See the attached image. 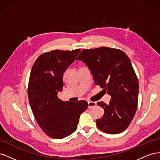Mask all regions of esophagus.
<instances>
[{
	"instance_id": "obj_1",
	"label": "esophagus",
	"mask_w": 160,
	"mask_h": 160,
	"mask_svg": "<svg viewBox=\"0 0 160 160\" xmlns=\"http://www.w3.org/2000/svg\"><path fill=\"white\" fill-rule=\"evenodd\" d=\"M97 105V103L95 102V101H88V108H92L95 107V105Z\"/></svg>"
}]
</instances>
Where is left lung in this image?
<instances>
[{"label": "left lung", "mask_w": 160, "mask_h": 160, "mask_svg": "<svg viewBox=\"0 0 160 160\" xmlns=\"http://www.w3.org/2000/svg\"><path fill=\"white\" fill-rule=\"evenodd\" d=\"M77 59L86 64L95 84L111 97L109 104L98 103L104 114L96 120L97 126L109 134L123 132L132 122L138 101V80L129 57L119 49L102 47L81 51Z\"/></svg>", "instance_id": "1"}]
</instances>
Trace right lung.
<instances>
[{
	"label": "right lung",
	"mask_w": 160,
	"mask_h": 160,
	"mask_svg": "<svg viewBox=\"0 0 160 160\" xmlns=\"http://www.w3.org/2000/svg\"><path fill=\"white\" fill-rule=\"evenodd\" d=\"M79 52L80 49L47 52L37 58L32 67L28 101L37 122L52 138L62 139L73 133L80 115L88 109L84 100L69 102L57 97L63 87L64 72Z\"/></svg>",
	"instance_id": "obj_1"
}]
</instances>
